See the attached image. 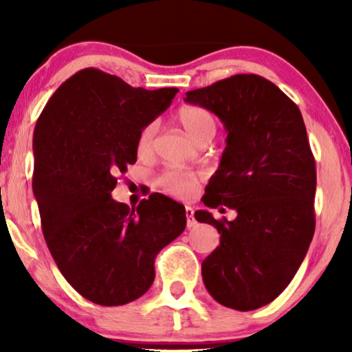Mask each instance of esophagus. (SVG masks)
I'll use <instances>...</instances> for the list:
<instances>
[{"instance_id": "34e87169", "label": "esophagus", "mask_w": 352, "mask_h": 352, "mask_svg": "<svg viewBox=\"0 0 352 352\" xmlns=\"http://www.w3.org/2000/svg\"><path fill=\"white\" fill-rule=\"evenodd\" d=\"M186 218H187V228H195L197 226V221L194 218V210L190 208V206H186Z\"/></svg>"}]
</instances>
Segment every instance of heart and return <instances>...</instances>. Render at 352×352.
<instances>
[{"instance_id": "1", "label": "heart", "mask_w": 352, "mask_h": 352, "mask_svg": "<svg viewBox=\"0 0 352 352\" xmlns=\"http://www.w3.org/2000/svg\"><path fill=\"white\" fill-rule=\"evenodd\" d=\"M176 120L186 133L199 144L201 141H211L216 134V118L208 109L200 105H182L176 110ZM153 134L155 126L147 124L139 133L136 141V151L139 157H147L153 148ZM197 175L182 170H168L158 179L162 190L175 197H189L194 194L197 186Z\"/></svg>"}]
</instances>
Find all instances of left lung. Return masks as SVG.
<instances>
[{
    "label": "left lung",
    "instance_id": "obj_1",
    "mask_svg": "<svg viewBox=\"0 0 352 352\" xmlns=\"http://www.w3.org/2000/svg\"><path fill=\"white\" fill-rule=\"evenodd\" d=\"M186 102L218 115L228 131L201 201L237 211L234 221L195 211L221 234L201 263L204 283L219 305L258 309L285 290L314 235L316 160L305 122L283 91L254 74L187 91Z\"/></svg>",
    "mask_w": 352,
    "mask_h": 352
}]
</instances>
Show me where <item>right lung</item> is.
I'll list each match as a JSON object with an SVG mask.
<instances>
[{
  "label": "right lung",
  "mask_w": 352,
  "mask_h": 352,
  "mask_svg": "<svg viewBox=\"0 0 352 352\" xmlns=\"http://www.w3.org/2000/svg\"><path fill=\"white\" fill-rule=\"evenodd\" d=\"M177 88H133L83 69L47 100L33 133V194L47 248L86 300L122 306L155 278V256L186 229V210L162 194L136 208L115 201L117 177L136 163L144 126L165 112Z\"/></svg>",
  "instance_id": "1"
}]
</instances>
